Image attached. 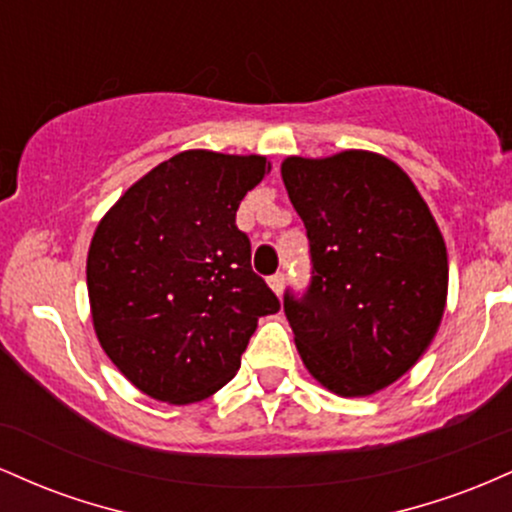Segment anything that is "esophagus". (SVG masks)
<instances>
[{
    "label": "esophagus",
    "mask_w": 512,
    "mask_h": 512,
    "mask_svg": "<svg viewBox=\"0 0 512 512\" xmlns=\"http://www.w3.org/2000/svg\"><path fill=\"white\" fill-rule=\"evenodd\" d=\"M284 284H286V276L281 272L269 276V286H272V291L276 293V296H281V291H284Z\"/></svg>",
    "instance_id": "esophagus-1"
}]
</instances>
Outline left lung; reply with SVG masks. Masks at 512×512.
I'll return each mask as SVG.
<instances>
[{
  "label": "left lung",
  "mask_w": 512,
  "mask_h": 512,
  "mask_svg": "<svg viewBox=\"0 0 512 512\" xmlns=\"http://www.w3.org/2000/svg\"><path fill=\"white\" fill-rule=\"evenodd\" d=\"M281 178L310 240L308 291L284 313L305 368L334 395L392 385L436 337L448 252L431 209L390 158L289 156Z\"/></svg>",
  "instance_id": "left-lung-1"
}]
</instances>
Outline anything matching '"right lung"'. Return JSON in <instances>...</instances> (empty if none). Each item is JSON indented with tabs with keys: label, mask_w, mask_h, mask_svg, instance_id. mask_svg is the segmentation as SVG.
<instances>
[{
	"label": "right lung",
	"mask_w": 512,
	"mask_h": 512,
	"mask_svg": "<svg viewBox=\"0 0 512 512\" xmlns=\"http://www.w3.org/2000/svg\"><path fill=\"white\" fill-rule=\"evenodd\" d=\"M269 168L264 156L182 151L98 223L86 260L93 330L144 395L168 404L214 395L238 373L257 320L281 308L236 226Z\"/></svg>",
	"instance_id": "1"
}]
</instances>
